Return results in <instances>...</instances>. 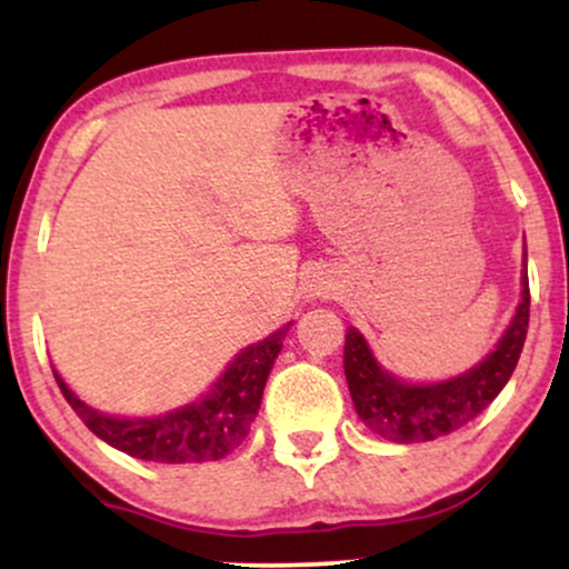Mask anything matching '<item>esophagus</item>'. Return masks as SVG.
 <instances>
[{"label": "esophagus", "instance_id": "obj_1", "mask_svg": "<svg viewBox=\"0 0 569 569\" xmlns=\"http://www.w3.org/2000/svg\"><path fill=\"white\" fill-rule=\"evenodd\" d=\"M329 291H331V283L326 278H312L310 283H307V293H310V297H316V299L329 297Z\"/></svg>", "mask_w": 569, "mask_h": 569}]
</instances>
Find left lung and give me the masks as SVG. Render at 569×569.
Instances as JSON below:
<instances>
[{
	"label": "left lung",
	"instance_id": "left-lung-1",
	"mask_svg": "<svg viewBox=\"0 0 569 569\" xmlns=\"http://www.w3.org/2000/svg\"><path fill=\"white\" fill-rule=\"evenodd\" d=\"M498 350L468 375L439 385H403L377 367L367 339L350 326L345 335V377L363 426L396 443L433 441L468 426L511 380L530 326V283Z\"/></svg>",
	"mask_w": 569,
	"mask_h": 569
}]
</instances>
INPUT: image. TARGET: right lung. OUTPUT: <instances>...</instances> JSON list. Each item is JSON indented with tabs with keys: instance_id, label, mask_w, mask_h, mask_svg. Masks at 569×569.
I'll return each mask as SVG.
<instances>
[{
	"instance_id": "add662e5",
	"label": "right lung",
	"mask_w": 569,
	"mask_h": 569,
	"mask_svg": "<svg viewBox=\"0 0 569 569\" xmlns=\"http://www.w3.org/2000/svg\"><path fill=\"white\" fill-rule=\"evenodd\" d=\"M289 326L291 323H286L276 335L240 352L230 369L219 377V382L198 401L162 417H152V420H117V417L101 415L71 393L56 371L53 375L77 417L98 439L112 443L120 452L152 462L221 460L234 447H240L251 430L253 417L262 403L264 382L283 348Z\"/></svg>"
}]
</instances>
